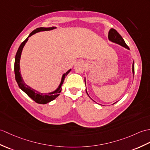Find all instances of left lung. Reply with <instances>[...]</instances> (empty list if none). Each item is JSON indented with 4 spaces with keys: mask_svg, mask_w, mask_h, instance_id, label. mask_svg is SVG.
Returning a JSON list of instances; mask_svg holds the SVG:
<instances>
[{
    "mask_svg": "<svg viewBox=\"0 0 150 150\" xmlns=\"http://www.w3.org/2000/svg\"><path fill=\"white\" fill-rule=\"evenodd\" d=\"M108 38H109V40L111 41H112V42L119 44L121 45L122 47L127 48V49H129V47H128L127 46V45L125 43L123 38L121 37L120 34L118 33L117 32V30H116L115 29H110L109 32V35H108ZM132 72H133V75H134V62H133V64H132ZM85 83H86V80H85ZM86 93H87V91H86ZM87 94H88V93H87ZM88 95L89 96L88 94Z\"/></svg>",
    "mask_w": 150,
    "mask_h": 150,
    "instance_id": "8db88e82",
    "label": "left lung"
}]
</instances>
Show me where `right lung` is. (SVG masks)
I'll list each match as a JSON object with an SVG mask.
<instances>
[{"mask_svg":"<svg viewBox=\"0 0 150 150\" xmlns=\"http://www.w3.org/2000/svg\"><path fill=\"white\" fill-rule=\"evenodd\" d=\"M56 27H40L37 28L36 29L34 30L32 33H31L29 36H28L26 39L24 40L23 42L21 43L20 47L18 48V50L15 55V67H14V70H15V79L16 81L18 83L19 88L22 90L23 91L25 92L27 95L29 96L30 98H32L34 102L40 103V104H46L48 102H51V101L54 100L57 97L60 95V93L61 92L62 89V85L63 83V82L64 81L65 76H67V75L69 74V71H71V69H69V70L66 72L64 74H63L62 76L61 82L60 85H59V88L55 90V91L50 93H41L38 92L36 90L32 89L29 86L25 84V83L23 82L22 77L21 76L20 71V57H21V54H22V52L23 50V48L24 45L26 43V42L28 40V38L29 37L31 36L33 34H34L36 33L40 32V31H45V30H50L54 29H55Z\"/></svg>","mask_w":150,"mask_h":150,"instance_id":"right-lung-1","label":"right lung"}]
</instances>
